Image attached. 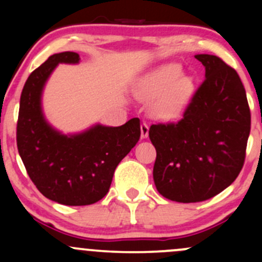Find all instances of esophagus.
I'll return each instance as SVG.
<instances>
[{"label":"esophagus","instance_id":"34e87169","mask_svg":"<svg viewBox=\"0 0 262 262\" xmlns=\"http://www.w3.org/2000/svg\"><path fill=\"white\" fill-rule=\"evenodd\" d=\"M148 132H149V126H148L146 123H143L141 125V136H142V138H147V137H148Z\"/></svg>","mask_w":262,"mask_h":262}]
</instances>
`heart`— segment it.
<instances>
[{
    "instance_id": "heart-1",
    "label": "heart",
    "mask_w": 262,
    "mask_h": 262,
    "mask_svg": "<svg viewBox=\"0 0 262 262\" xmlns=\"http://www.w3.org/2000/svg\"><path fill=\"white\" fill-rule=\"evenodd\" d=\"M192 78L182 75L178 64H168L153 71L136 86V95L150 101L153 115L163 120H173L184 114L194 95Z\"/></svg>"
}]
</instances>
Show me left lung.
Returning <instances> with one entry per match:
<instances>
[{
	"instance_id": "left-lung-1",
	"label": "left lung",
	"mask_w": 262,
	"mask_h": 262,
	"mask_svg": "<svg viewBox=\"0 0 262 262\" xmlns=\"http://www.w3.org/2000/svg\"><path fill=\"white\" fill-rule=\"evenodd\" d=\"M205 80L178 123L153 124L158 192L178 203L204 202L241 172L250 136L247 96L236 71L216 55L196 54Z\"/></svg>"
}]
</instances>
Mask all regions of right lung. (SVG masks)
Segmentation results:
<instances>
[{
  "instance_id": "add662e5",
  "label": "right lung",
  "mask_w": 262,
  "mask_h": 262,
  "mask_svg": "<svg viewBox=\"0 0 262 262\" xmlns=\"http://www.w3.org/2000/svg\"><path fill=\"white\" fill-rule=\"evenodd\" d=\"M80 55L63 52L50 55L25 82L16 128L18 155L29 178L48 199L63 205H90L109 191L116 166L141 137L133 118L120 126L101 124L77 134H63L47 121L41 95L59 63L77 64Z\"/></svg>"
}]
</instances>
